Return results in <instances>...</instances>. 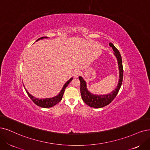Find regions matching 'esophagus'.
Listing matches in <instances>:
<instances>
[{
	"mask_svg": "<svg viewBox=\"0 0 150 150\" xmlns=\"http://www.w3.org/2000/svg\"><path fill=\"white\" fill-rule=\"evenodd\" d=\"M81 72L79 70H75L74 71V76L75 78H77L79 75H80Z\"/></svg>",
	"mask_w": 150,
	"mask_h": 150,
	"instance_id": "obj_1",
	"label": "esophagus"
}]
</instances>
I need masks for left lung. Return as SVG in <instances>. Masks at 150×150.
Masks as SVG:
<instances>
[{
	"label": "left lung",
	"mask_w": 150,
	"mask_h": 150,
	"mask_svg": "<svg viewBox=\"0 0 150 150\" xmlns=\"http://www.w3.org/2000/svg\"><path fill=\"white\" fill-rule=\"evenodd\" d=\"M109 46L112 47V49L114 50V55L117 59L119 64L120 79L117 88H115V90H114L111 93H109L106 95H94L88 91L86 88V82L82 79V77L79 76V80L80 81V93L82 99L87 105L91 108H101L109 104L114 100V99L116 97V96H117L121 87L122 83L124 69L122 61V57L118 49L114 46L112 43L110 42Z\"/></svg>",
	"instance_id": "1"
}]
</instances>
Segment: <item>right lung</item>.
I'll use <instances>...</instances> for the list:
<instances>
[{"instance_id": "add662e5", "label": "right lung", "mask_w": 150, "mask_h": 150, "mask_svg": "<svg viewBox=\"0 0 150 150\" xmlns=\"http://www.w3.org/2000/svg\"><path fill=\"white\" fill-rule=\"evenodd\" d=\"M44 38H46L47 37H41L40 38H39L38 40H37L36 41L40 40H41V39H43ZM72 79H73V78H71L67 82L65 83V84L63 86L62 90H61V91L59 93V95L52 98H47V99H38V98H36L35 97H33V96H31L30 94L28 92V91L26 90V88H25V89L28 94V96L30 97V98L31 99L33 103L37 105V106L41 107V108H51V107L55 106V104H57L58 103H59L61 100H62L65 88L67 86H68L69 83L72 80Z\"/></svg>"}]
</instances>
